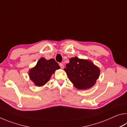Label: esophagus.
<instances>
[{
	"mask_svg": "<svg viewBox=\"0 0 127 127\" xmlns=\"http://www.w3.org/2000/svg\"><path fill=\"white\" fill-rule=\"evenodd\" d=\"M59 66H61V68L62 69L64 68V64H63V63H60V64H59Z\"/></svg>",
	"mask_w": 127,
	"mask_h": 127,
	"instance_id": "34e87169",
	"label": "esophagus"
}]
</instances>
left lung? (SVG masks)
<instances>
[{
  "label": "left lung",
  "mask_w": 127,
  "mask_h": 127,
  "mask_svg": "<svg viewBox=\"0 0 127 127\" xmlns=\"http://www.w3.org/2000/svg\"><path fill=\"white\" fill-rule=\"evenodd\" d=\"M69 80L77 89L85 90L95 84L100 74V69L87 60L72 58L64 68Z\"/></svg>",
  "instance_id": "left-lung-1"
}]
</instances>
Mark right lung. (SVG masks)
<instances>
[{"label":"right lung","mask_w":127,"mask_h":127,"mask_svg":"<svg viewBox=\"0 0 127 127\" xmlns=\"http://www.w3.org/2000/svg\"><path fill=\"white\" fill-rule=\"evenodd\" d=\"M60 67L58 63L54 59L46 60L41 58L36 65L30 70V77L35 85L42 86L49 81L52 74Z\"/></svg>","instance_id":"1"}]
</instances>
